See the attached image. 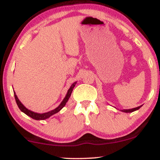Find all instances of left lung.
<instances>
[{
  "label": "left lung",
  "mask_w": 160,
  "mask_h": 160,
  "mask_svg": "<svg viewBox=\"0 0 160 160\" xmlns=\"http://www.w3.org/2000/svg\"><path fill=\"white\" fill-rule=\"evenodd\" d=\"M141 106L137 107V108H132V109H124V110H122V111H123V112H125V113H131V112H133V111H135L136 110H138V109L141 108Z\"/></svg>",
  "instance_id": "left-lung-1"
}]
</instances>
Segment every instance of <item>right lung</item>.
Returning a JSON list of instances; mask_svg holds the SVG:
<instances>
[{
	"label": "right lung",
	"instance_id": "right-lung-1",
	"mask_svg": "<svg viewBox=\"0 0 160 160\" xmlns=\"http://www.w3.org/2000/svg\"><path fill=\"white\" fill-rule=\"evenodd\" d=\"M76 84V82H74L73 84L71 85V87H70V89H68V93L66 96H65V98L63 99V100L61 102L60 106H59L58 108H56L55 109H54V110L52 111H50L49 112H47V113H35L33 111H30L28 110V108H26L25 106H23L22 104V102L19 101V100L18 99V98H17V96L16 95V93L14 92V98H15V100H16V102L17 104V106H18L19 108L20 109L21 111H22L23 113H25L26 115L29 116L32 119H36V120H44L46 119H48V118L51 117L54 113H58L60 111L61 109H62L63 107L65 106V104H66V102H68V100L70 96H71V93H72V91H73V89L74 88V87H75V85Z\"/></svg>",
	"mask_w": 160,
	"mask_h": 160
}]
</instances>
